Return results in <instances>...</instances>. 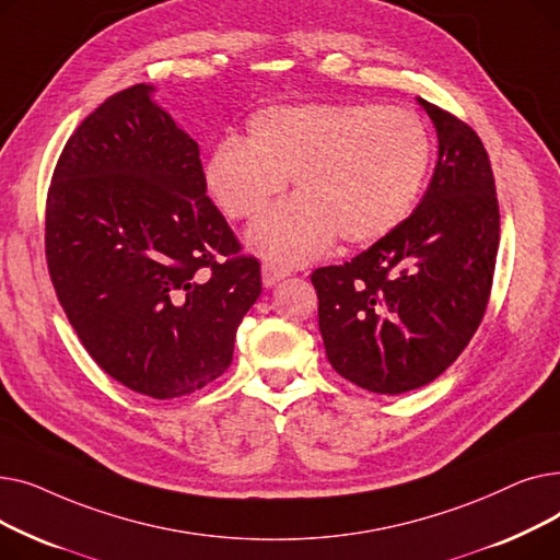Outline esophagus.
Segmentation results:
<instances>
[{
	"instance_id": "obj_1",
	"label": "esophagus",
	"mask_w": 560,
	"mask_h": 560,
	"mask_svg": "<svg viewBox=\"0 0 560 560\" xmlns=\"http://www.w3.org/2000/svg\"><path fill=\"white\" fill-rule=\"evenodd\" d=\"M260 275H262V285H265V288H272V285H277L281 279H285L290 272H288L285 268H281V265L262 262Z\"/></svg>"
}]
</instances>
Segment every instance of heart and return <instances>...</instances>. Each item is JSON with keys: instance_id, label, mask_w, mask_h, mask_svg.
Returning a JSON list of instances; mask_svg holds the SVG:
<instances>
[{"instance_id": "b5f03b06", "label": "heart", "mask_w": 560, "mask_h": 560, "mask_svg": "<svg viewBox=\"0 0 560 560\" xmlns=\"http://www.w3.org/2000/svg\"><path fill=\"white\" fill-rule=\"evenodd\" d=\"M431 163L422 117L404 106L302 104L258 110L247 142H218L203 165L206 190L231 220L256 218L285 190L298 197L260 215L247 241L281 265L308 262L340 235L370 245L413 211Z\"/></svg>"}]
</instances>
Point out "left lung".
<instances>
[{
  "mask_svg": "<svg viewBox=\"0 0 560 560\" xmlns=\"http://www.w3.org/2000/svg\"><path fill=\"white\" fill-rule=\"evenodd\" d=\"M438 133L431 184L386 238L311 275L334 370L378 395L443 374L479 329L499 247L494 176L481 138L424 100Z\"/></svg>",
  "mask_w": 560,
  "mask_h": 560,
  "instance_id": "left-lung-1",
  "label": "left lung"
}]
</instances>
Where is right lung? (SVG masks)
<instances>
[{
    "label": "right lung",
    "mask_w": 560,
    "mask_h": 560,
    "mask_svg": "<svg viewBox=\"0 0 560 560\" xmlns=\"http://www.w3.org/2000/svg\"><path fill=\"white\" fill-rule=\"evenodd\" d=\"M136 83L77 127L47 192V268L88 354L152 399L190 395L233 359L260 295V262L241 254L206 197L197 142Z\"/></svg>",
    "instance_id": "add662e5"
}]
</instances>
